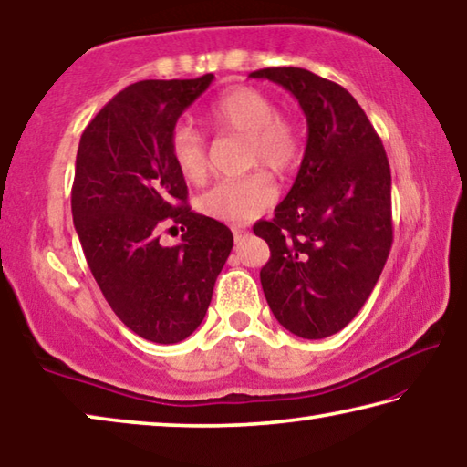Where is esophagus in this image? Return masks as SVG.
<instances>
[{"instance_id": "34e87169", "label": "esophagus", "mask_w": 467, "mask_h": 467, "mask_svg": "<svg viewBox=\"0 0 467 467\" xmlns=\"http://www.w3.org/2000/svg\"><path fill=\"white\" fill-rule=\"evenodd\" d=\"M232 234H234V240H235V242H242V240L248 235V229L235 225V227H232Z\"/></svg>"}]
</instances>
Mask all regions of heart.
Masks as SVG:
<instances>
[{"label":"heart","mask_w":467,"mask_h":467,"mask_svg":"<svg viewBox=\"0 0 467 467\" xmlns=\"http://www.w3.org/2000/svg\"><path fill=\"white\" fill-rule=\"evenodd\" d=\"M204 121L215 134L244 136L246 167H266L279 175L292 173L302 163L304 139L300 128L281 116L277 103L263 90L234 87L219 95L204 111ZM173 165L188 182L204 180L209 167V142L194 126L180 121L170 132ZM277 201L271 175L256 170L244 178L223 180L198 198L202 215L223 223H248Z\"/></svg>","instance_id":"heart-1"}]
</instances>
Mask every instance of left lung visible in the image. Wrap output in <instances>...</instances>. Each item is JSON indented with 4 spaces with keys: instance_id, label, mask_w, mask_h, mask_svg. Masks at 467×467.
<instances>
[{
    "instance_id": "obj_1",
    "label": "left lung",
    "mask_w": 467,
    "mask_h": 467,
    "mask_svg": "<svg viewBox=\"0 0 467 467\" xmlns=\"http://www.w3.org/2000/svg\"><path fill=\"white\" fill-rule=\"evenodd\" d=\"M250 76L287 88L308 121L292 190L271 221L252 227L271 250L261 269L263 292L287 331L323 339L360 312L391 252L387 152L362 107L337 82L302 67Z\"/></svg>"
}]
</instances>
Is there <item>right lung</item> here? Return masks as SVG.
I'll return each instance as SVG.
<instances>
[{"instance_id": "right-lung-1", "label": "right lung", "mask_w": 467, "mask_h": 467, "mask_svg": "<svg viewBox=\"0 0 467 467\" xmlns=\"http://www.w3.org/2000/svg\"><path fill=\"white\" fill-rule=\"evenodd\" d=\"M213 78L130 84L84 128L76 152L72 217L84 258L121 323L155 343L196 331L234 246L227 225L190 209L170 155L171 128ZM167 223L182 229L178 247L158 244Z\"/></svg>"}]
</instances>
